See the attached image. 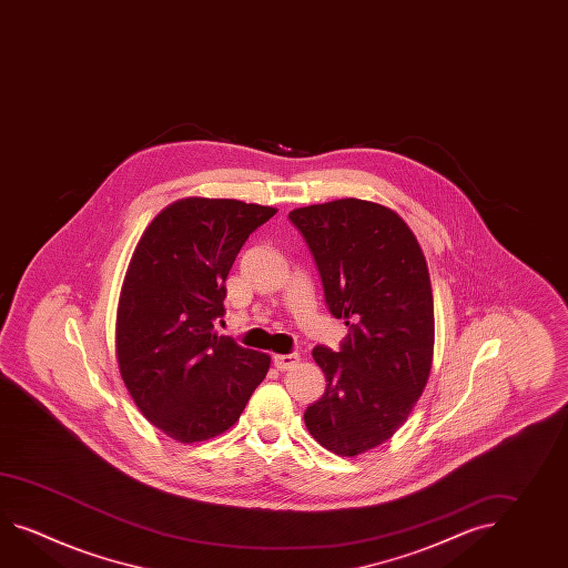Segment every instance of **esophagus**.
Returning a JSON list of instances; mask_svg holds the SVG:
<instances>
[{
	"mask_svg": "<svg viewBox=\"0 0 568 568\" xmlns=\"http://www.w3.org/2000/svg\"><path fill=\"white\" fill-rule=\"evenodd\" d=\"M297 358H300V356L295 353L275 354V356H273V363H275L278 371H287V368H291V366L297 363Z\"/></svg>",
	"mask_w": 568,
	"mask_h": 568,
	"instance_id": "esophagus-1",
	"label": "esophagus"
}]
</instances>
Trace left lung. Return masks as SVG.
<instances>
[{
	"label": "left lung",
	"mask_w": 568,
	"mask_h": 568,
	"mask_svg": "<svg viewBox=\"0 0 568 568\" xmlns=\"http://www.w3.org/2000/svg\"><path fill=\"white\" fill-rule=\"evenodd\" d=\"M324 285L329 314L348 326L341 351L314 358L326 392L303 414L324 448L356 456L404 426L428 383L434 300L414 232L389 207L338 200L293 210Z\"/></svg>",
	"instance_id": "8db88e82"
}]
</instances>
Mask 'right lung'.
Wrapping results in <instances>:
<instances>
[{
  "label": "right lung",
  "mask_w": 568,
  "mask_h": 568,
  "mask_svg": "<svg viewBox=\"0 0 568 568\" xmlns=\"http://www.w3.org/2000/svg\"><path fill=\"white\" fill-rule=\"evenodd\" d=\"M275 207L181 200L156 215L118 303L120 375L144 417L179 442L226 432L265 378L268 354L215 334L240 248Z\"/></svg>",
  "instance_id": "1"
}]
</instances>
